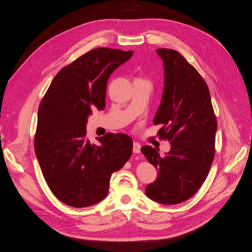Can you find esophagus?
<instances>
[{"instance_id":"obj_1","label":"esophagus","mask_w":252,"mask_h":252,"mask_svg":"<svg viewBox=\"0 0 252 252\" xmlns=\"http://www.w3.org/2000/svg\"><path fill=\"white\" fill-rule=\"evenodd\" d=\"M134 154H140L141 151V144L138 142H133V148H132Z\"/></svg>"}]
</instances>
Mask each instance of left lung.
Instances as JSON below:
<instances>
[{"label": "left lung", "instance_id": "left-lung-1", "mask_svg": "<svg viewBox=\"0 0 252 252\" xmlns=\"http://www.w3.org/2000/svg\"><path fill=\"white\" fill-rule=\"evenodd\" d=\"M157 52L163 61L164 90L154 123L163 125L158 134L171 148L165 157L151 146L141 148L158 170L145 192L152 201L175 205L194 195L207 178L218 124L208 86L195 68L173 49Z\"/></svg>", "mask_w": 252, "mask_h": 252}]
</instances>
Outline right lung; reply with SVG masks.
<instances>
[{"instance_id": "add662e5", "label": "right lung", "mask_w": 252, "mask_h": 252, "mask_svg": "<svg viewBox=\"0 0 252 252\" xmlns=\"http://www.w3.org/2000/svg\"><path fill=\"white\" fill-rule=\"evenodd\" d=\"M132 50L96 48L61 69L37 111L35 156L44 179L58 199L75 208L104 200L110 177L132 154V140L107 133L93 144L86 124L93 110L105 108L110 74Z\"/></svg>"}]
</instances>
